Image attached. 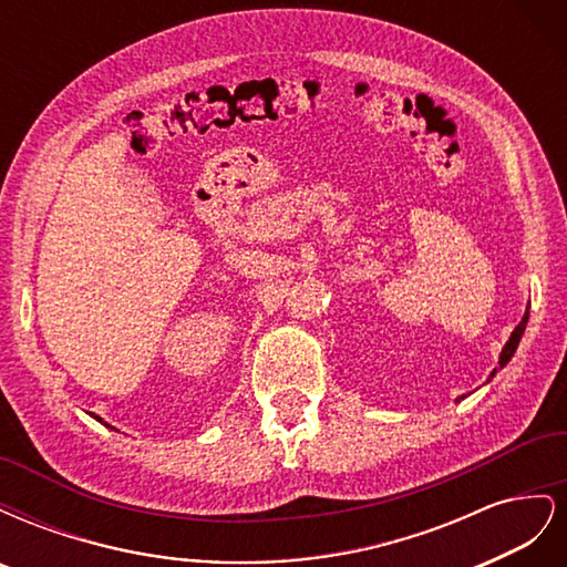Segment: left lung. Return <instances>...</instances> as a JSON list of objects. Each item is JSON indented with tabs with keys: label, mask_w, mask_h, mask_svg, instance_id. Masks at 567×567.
Listing matches in <instances>:
<instances>
[{
	"label": "left lung",
	"mask_w": 567,
	"mask_h": 567,
	"mask_svg": "<svg viewBox=\"0 0 567 567\" xmlns=\"http://www.w3.org/2000/svg\"><path fill=\"white\" fill-rule=\"evenodd\" d=\"M527 317H529V312H525V317H523V321L516 326V329H513V333H511V338H508V342L504 346V350H502V357H499V364L502 367H506L508 362H511V357H513V352H516V348H518V342H520V336H523V331H525V326H527Z\"/></svg>",
	"instance_id": "1"
}]
</instances>
